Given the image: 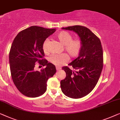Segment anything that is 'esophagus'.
I'll return each mask as SVG.
<instances>
[{
    "mask_svg": "<svg viewBox=\"0 0 120 120\" xmlns=\"http://www.w3.org/2000/svg\"><path fill=\"white\" fill-rule=\"evenodd\" d=\"M61 68L60 67H59V66H56V70L57 71H59V70H61Z\"/></svg>",
    "mask_w": 120,
    "mask_h": 120,
    "instance_id": "1",
    "label": "esophagus"
}]
</instances>
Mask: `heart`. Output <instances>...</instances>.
<instances>
[{"instance_id":"heart-1","label":"heart","mask_w":120,"mask_h":120,"mask_svg":"<svg viewBox=\"0 0 120 120\" xmlns=\"http://www.w3.org/2000/svg\"><path fill=\"white\" fill-rule=\"evenodd\" d=\"M57 38L64 45V48L71 58H75L78 56L82 50V43L79 38L73 40V36L70 33L62 31L56 35ZM49 40L46 39L43 44L44 52L47 51ZM69 60L68 55L65 53L60 54H53L50 56L49 61L56 66H61Z\"/></svg>"}]
</instances>
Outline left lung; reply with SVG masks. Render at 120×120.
Wrapping results in <instances>:
<instances>
[{"label": "left lung", "instance_id": "8db88e82", "mask_svg": "<svg viewBox=\"0 0 120 120\" xmlns=\"http://www.w3.org/2000/svg\"><path fill=\"white\" fill-rule=\"evenodd\" d=\"M62 29L75 32L82 43L79 56L69 64L77 71L63 67L62 69L66 76L60 82L61 89L65 95L80 98L92 91L100 77L103 66L102 45L99 38L86 27L74 26Z\"/></svg>", "mask_w": 120, "mask_h": 120}]
</instances>
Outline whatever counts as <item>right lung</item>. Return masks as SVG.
Returning <instances> with one entry per match:
<instances>
[{
  "label": "right lung",
  "mask_w": 120,
  "mask_h": 120,
  "mask_svg": "<svg viewBox=\"0 0 120 120\" xmlns=\"http://www.w3.org/2000/svg\"><path fill=\"white\" fill-rule=\"evenodd\" d=\"M55 29L32 26L22 30L15 38L9 53L12 79L21 93L29 97H36L47 90L48 79L56 72L53 64L43 58V44ZM45 66L41 71H35V63Z\"/></svg>",
  "instance_id": "1"
}]
</instances>
